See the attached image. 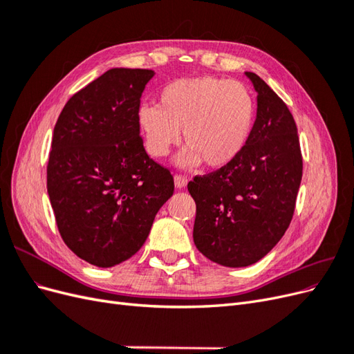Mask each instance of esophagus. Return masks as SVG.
Listing matches in <instances>:
<instances>
[{
    "label": "esophagus",
    "mask_w": 354,
    "mask_h": 354,
    "mask_svg": "<svg viewBox=\"0 0 354 354\" xmlns=\"http://www.w3.org/2000/svg\"><path fill=\"white\" fill-rule=\"evenodd\" d=\"M174 185H176L177 189H183L187 185V178L185 176H181V174H176L174 176Z\"/></svg>",
    "instance_id": "obj_1"
}]
</instances>
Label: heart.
<instances>
[{"label":"heart","mask_w":354,"mask_h":354,"mask_svg":"<svg viewBox=\"0 0 354 354\" xmlns=\"http://www.w3.org/2000/svg\"><path fill=\"white\" fill-rule=\"evenodd\" d=\"M158 106H143L138 124L147 152L164 158L181 142L183 167L220 169L236 160L248 145L255 106L250 90L238 81L199 77L177 80L160 90Z\"/></svg>","instance_id":"heart-1"}]
</instances>
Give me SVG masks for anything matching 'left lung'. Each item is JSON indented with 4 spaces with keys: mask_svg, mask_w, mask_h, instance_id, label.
<instances>
[{
    "mask_svg": "<svg viewBox=\"0 0 354 354\" xmlns=\"http://www.w3.org/2000/svg\"><path fill=\"white\" fill-rule=\"evenodd\" d=\"M245 75L257 91L248 145L230 165L196 176L187 185L196 203V248L226 267L251 266L281 241L303 177L292 113L259 75Z\"/></svg>",
    "mask_w": 354,
    "mask_h": 354,
    "instance_id": "left-lung-1",
    "label": "left lung"
}]
</instances>
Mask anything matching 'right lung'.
Instances as JSON below:
<instances>
[{
    "label": "right lung",
    "instance_id": "right-lung-1",
    "mask_svg": "<svg viewBox=\"0 0 354 354\" xmlns=\"http://www.w3.org/2000/svg\"><path fill=\"white\" fill-rule=\"evenodd\" d=\"M151 69L113 68L75 93L60 112L47 192L60 236L80 259L112 267L133 257L174 178L145 151L138 109Z\"/></svg>",
    "mask_w": 354,
    "mask_h": 354
}]
</instances>
